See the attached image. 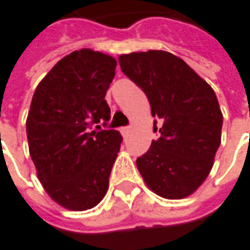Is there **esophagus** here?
Wrapping results in <instances>:
<instances>
[{"instance_id": "34e87169", "label": "esophagus", "mask_w": 250, "mask_h": 250, "mask_svg": "<svg viewBox=\"0 0 250 250\" xmlns=\"http://www.w3.org/2000/svg\"><path fill=\"white\" fill-rule=\"evenodd\" d=\"M129 132H130V126H124V128H121V133L124 137L128 136Z\"/></svg>"}]
</instances>
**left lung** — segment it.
<instances>
[{
  "label": "left lung",
  "instance_id": "obj_1",
  "mask_svg": "<svg viewBox=\"0 0 250 250\" xmlns=\"http://www.w3.org/2000/svg\"><path fill=\"white\" fill-rule=\"evenodd\" d=\"M118 62L122 73L146 93L157 118L154 132H160L136 160L140 175L160 197H188L209 175L222 140L223 114L215 92L169 52H133Z\"/></svg>",
  "mask_w": 250,
  "mask_h": 250
}]
</instances>
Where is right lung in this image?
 <instances>
[{
  "instance_id": "1",
  "label": "right lung",
  "mask_w": 250,
  "mask_h": 250,
  "mask_svg": "<svg viewBox=\"0 0 250 250\" xmlns=\"http://www.w3.org/2000/svg\"><path fill=\"white\" fill-rule=\"evenodd\" d=\"M115 67L102 52L74 51L43 77L31 100L26 130L37 175L49 197L71 210L96 207L108 188L122 136L99 124L110 120L104 98Z\"/></svg>"
}]
</instances>
